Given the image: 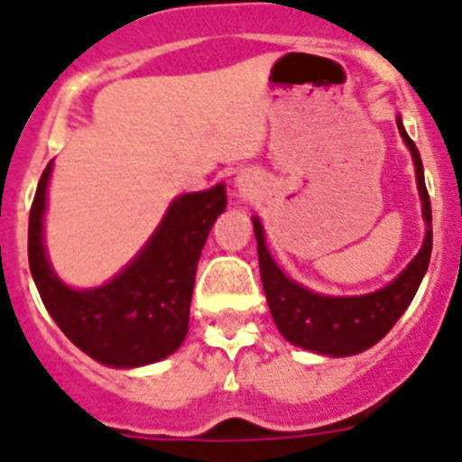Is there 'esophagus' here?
I'll return each mask as SVG.
<instances>
[{
    "label": "esophagus",
    "instance_id": "obj_1",
    "mask_svg": "<svg viewBox=\"0 0 462 462\" xmlns=\"http://www.w3.org/2000/svg\"><path fill=\"white\" fill-rule=\"evenodd\" d=\"M237 185H239V189H244V192H249V188H251L249 180H244V178H239Z\"/></svg>",
    "mask_w": 462,
    "mask_h": 462
}]
</instances>
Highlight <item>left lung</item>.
I'll list each match as a JSON object with an SVG mask.
<instances>
[{
    "instance_id": "obj_1",
    "label": "left lung",
    "mask_w": 462,
    "mask_h": 462,
    "mask_svg": "<svg viewBox=\"0 0 462 462\" xmlns=\"http://www.w3.org/2000/svg\"><path fill=\"white\" fill-rule=\"evenodd\" d=\"M397 126L404 143L409 145L411 154H413L418 192H420L422 199V218L428 223V232H425L422 249L418 251L411 265L394 279L393 284H387L385 289L369 293V296L355 298H333L312 293L296 282H291L274 265L273 255L267 254L261 223H258V218H254L255 239H258V263H261V279L267 305H270L273 319L282 336L298 347L331 356H347L369 350L371 345L378 343L397 324L399 317L404 315V310L411 305L422 277H425L430 254H432V207H430V195L428 188H425V176H422L420 152H418L416 143L411 141L409 134L404 131L399 117Z\"/></svg>"
}]
</instances>
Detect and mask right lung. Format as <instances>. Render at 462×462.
Returning a JSON list of instances; mask_svg holds the SVG:
<instances>
[{
    "label": "right lung",
    "mask_w": 462,
    "mask_h": 462,
    "mask_svg": "<svg viewBox=\"0 0 462 462\" xmlns=\"http://www.w3.org/2000/svg\"><path fill=\"white\" fill-rule=\"evenodd\" d=\"M46 166L27 227L30 273L60 331L96 362L131 369L176 352L188 333L195 273L211 225L225 211L223 185L178 197L154 237L122 274L93 291H72L53 274L42 244Z\"/></svg>",
    "instance_id": "add662e5"
}]
</instances>
